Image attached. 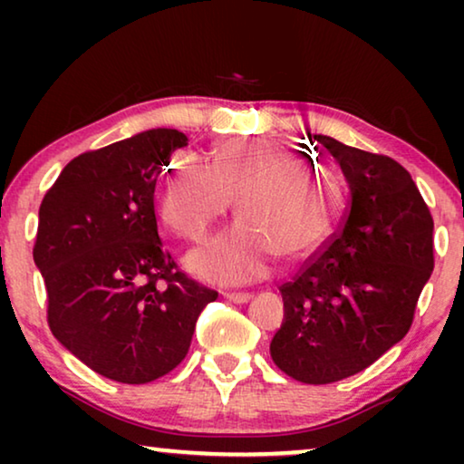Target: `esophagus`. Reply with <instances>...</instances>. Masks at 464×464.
<instances>
[{"label":"esophagus","instance_id":"esophagus-1","mask_svg":"<svg viewBox=\"0 0 464 464\" xmlns=\"http://www.w3.org/2000/svg\"><path fill=\"white\" fill-rule=\"evenodd\" d=\"M224 297L227 302H234V304H246L253 295L246 294V291H226Z\"/></svg>","mask_w":464,"mask_h":464}]
</instances>
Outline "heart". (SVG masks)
<instances>
[{"instance_id": "b5f03b06", "label": "heart", "mask_w": 464, "mask_h": 464, "mask_svg": "<svg viewBox=\"0 0 464 464\" xmlns=\"http://www.w3.org/2000/svg\"><path fill=\"white\" fill-rule=\"evenodd\" d=\"M237 196L243 224L189 256L213 283H246L268 272L275 253L304 259L332 237L344 207L340 175L268 139H232L207 164L183 158L160 189V215L189 243L208 237Z\"/></svg>"}]
</instances>
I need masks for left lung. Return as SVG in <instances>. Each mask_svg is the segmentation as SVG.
Here are the masks:
<instances>
[{"label":"left lung","instance_id":"1","mask_svg":"<svg viewBox=\"0 0 464 464\" xmlns=\"http://www.w3.org/2000/svg\"><path fill=\"white\" fill-rule=\"evenodd\" d=\"M351 188L342 226L281 285L276 367L306 384L363 372L410 332L433 272V218L397 160L314 135Z\"/></svg>","mask_w":464,"mask_h":464}]
</instances>
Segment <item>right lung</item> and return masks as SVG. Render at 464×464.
I'll return each mask as SVG.
<instances>
[{"label": "right lung", "instance_id": "right-lung-1", "mask_svg": "<svg viewBox=\"0 0 464 464\" xmlns=\"http://www.w3.org/2000/svg\"><path fill=\"white\" fill-rule=\"evenodd\" d=\"M183 145V132L154 129L84 151L40 207L34 259L50 332L92 372L122 384L173 372L202 308L218 300L158 237L156 181Z\"/></svg>", "mask_w": 464, "mask_h": 464}]
</instances>
